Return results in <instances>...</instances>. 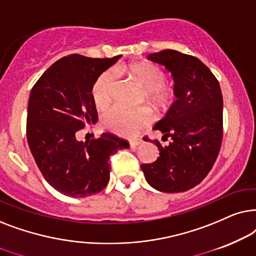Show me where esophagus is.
Here are the masks:
<instances>
[{
  "label": "esophagus",
  "instance_id": "1",
  "mask_svg": "<svg viewBox=\"0 0 256 256\" xmlns=\"http://www.w3.org/2000/svg\"><path fill=\"white\" fill-rule=\"evenodd\" d=\"M142 144V138H134L130 140V146L131 148H137V146Z\"/></svg>",
  "mask_w": 256,
  "mask_h": 256
}]
</instances>
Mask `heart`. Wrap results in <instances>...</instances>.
I'll use <instances>...</instances> for the list:
<instances>
[{
	"instance_id": "b5f03b06",
	"label": "heart",
	"mask_w": 256,
	"mask_h": 256,
	"mask_svg": "<svg viewBox=\"0 0 256 256\" xmlns=\"http://www.w3.org/2000/svg\"><path fill=\"white\" fill-rule=\"evenodd\" d=\"M134 80L146 91V98L153 105L162 106L172 97V90L165 86V74L150 62L134 63L126 69ZM114 78L111 71H105L98 77L92 88V97L97 106L104 108L110 102ZM150 122V114L145 108H128L114 105L104 114L105 126L120 136H132Z\"/></svg>"
}]
</instances>
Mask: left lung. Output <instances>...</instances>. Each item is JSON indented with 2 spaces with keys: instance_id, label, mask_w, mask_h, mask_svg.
Here are the masks:
<instances>
[{
  "instance_id": "1",
  "label": "left lung",
  "mask_w": 256,
  "mask_h": 256,
  "mask_svg": "<svg viewBox=\"0 0 256 256\" xmlns=\"http://www.w3.org/2000/svg\"><path fill=\"white\" fill-rule=\"evenodd\" d=\"M148 58L171 72L176 100L153 128L170 142L162 146L152 142L158 146V159L140 168L156 190L185 192L205 179L219 154L222 94L212 71L196 57L168 49L150 54Z\"/></svg>"
}]
</instances>
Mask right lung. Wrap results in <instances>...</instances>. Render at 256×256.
Returning <instances> with one entry per match:
<instances>
[{
  "label": "right lung",
  "instance_id": "right-lung-1",
  "mask_svg": "<svg viewBox=\"0 0 256 256\" xmlns=\"http://www.w3.org/2000/svg\"><path fill=\"white\" fill-rule=\"evenodd\" d=\"M112 58L69 54L54 63L32 88L26 139L48 184L64 196L84 198L100 192L110 180L108 158L128 142L112 134L82 142L77 134L98 120L92 97L98 77Z\"/></svg>",
  "mask_w": 256,
  "mask_h": 256
}]
</instances>
